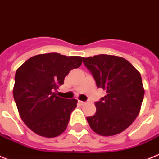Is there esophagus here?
Here are the masks:
<instances>
[{
  "instance_id": "34e87169",
  "label": "esophagus",
  "mask_w": 159,
  "mask_h": 159,
  "mask_svg": "<svg viewBox=\"0 0 159 159\" xmlns=\"http://www.w3.org/2000/svg\"><path fill=\"white\" fill-rule=\"evenodd\" d=\"M78 103H79L80 105H84L85 102H82V101H78Z\"/></svg>"
}]
</instances>
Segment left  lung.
Instances as JSON below:
<instances>
[{
  "mask_svg": "<svg viewBox=\"0 0 159 159\" xmlns=\"http://www.w3.org/2000/svg\"><path fill=\"white\" fill-rule=\"evenodd\" d=\"M97 87L106 95L95 102L97 112L87 117L92 129L102 136L116 135L128 128L138 116L143 99L140 73L123 57L100 54L83 57Z\"/></svg>",
  "mask_w": 159,
  "mask_h": 159,
  "instance_id": "1",
  "label": "left lung"
}]
</instances>
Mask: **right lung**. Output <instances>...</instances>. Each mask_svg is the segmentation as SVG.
<instances>
[{
	"label": "right lung",
	"mask_w": 159,
	"mask_h": 159,
	"mask_svg": "<svg viewBox=\"0 0 159 159\" xmlns=\"http://www.w3.org/2000/svg\"><path fill=\"white\" fill-rule=\"evenodd\" d=\"M83 57L50 53L29 58L15 76L13 96L20 118L31 130L46 138L60 135L66 129L76 99L57 96V89Z\"/></svg>",
	"instance_id": "add662e5"
}]
</instances>
